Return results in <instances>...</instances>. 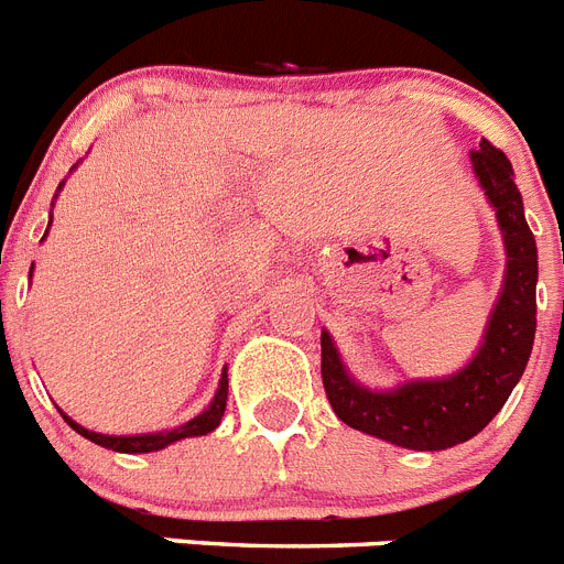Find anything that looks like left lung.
I'll list each match as a JSON object with an SVG mask.
<instances>
[{"label":"left lung","instance_id":"obj_1","mask_svg":"<svg viewBox=\"0 0 564 564\" xmlns=\"http://www.w3.org/2000/svg\"><path fill=\"white\" fill-rule=\"evenodd\" d=\"M471 169L492 204L507 245V273L484 344L460 372L448 378L408 381L395 390H369L346 372L328 332L323 346V387L340 422L413 452H443L480 434L507 404L524 376L535 337V279L539 253L524 220V204L512 180V165L492 142L471 151Z\"/></svg>","mask_w":564,"mask_h":564}]
</instances>
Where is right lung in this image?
<instances>
[{
	"label": "right lung",
	"instance_id": "obj_1",
	"mask_svg": "<svg viewBox=\"0 0 564 564\" xmlns=\"http://www.w3.org/2000/svg\"><path fill=\"white\" fill-rule=\"evenodd\" d=\"M227 390H229V381H227V372H224V376H220L218 393H215L212 404L200 413V416L188 419L186 425L171 427V431H160V434L107 436V434H96V431H87V427L78 425V422H72L66 413H63V419L69 422L72 431H78L80 436H87L89 443L101 445V448H112V452H121V454H148V452H160V448H165V445L177 443V440H186V436H204L209 434V431H215V427L220 425L224 410H227Z\"/></svg>",
	"mask_w": 564,
	"mask_h": 564
}]
</instances>
